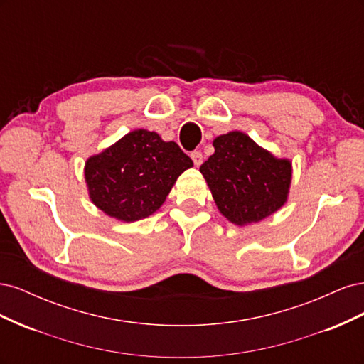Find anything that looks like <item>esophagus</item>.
Returning <instances> with one entry per match:
<instances>
[{
  "mask_svg": "<svg viewBox=\"0 0 364 364\" xmlns=\"http://www.w3.org/2000/svg\"><path fill=\"white\" fill-rule=\"evenodd\" d=\"M191 159H193V162H194V165L196 167H200L202 165V162H203V156H202V151H199V150H194V151H191Z\"/></svg>",
  "mask_w": 364,
  "mask_h": 364,
  "instance_id": "1",
  "label": "esophagus"
}]
</instances>
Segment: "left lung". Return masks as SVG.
Returning <instances> with one entry per match:
<instances>
[{"instance_id":"left-lung-1","label":"left lung","mask_w":364,"mask_h":364,"mask_svg":"<svg viewBox=\"0 0 364 364\" xmlns=\"http://www.w3.org/2000/svg\"><path fill=\"white\" fill-rule=\"evenodd\" d=\"M214 155L200 167L214 200L229 222L246 225L273 214L287 200L291 164L258 147L246 134L214 139Z\"/></svg>"}]
</instances>
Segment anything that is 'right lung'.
<instances>
[{"label": "right lung", "mask_w": 364, "mask_h": 364, "mask_svg": "<svg viewBox=\"0 0 364 364\" xmlns=\"http://www.w3.org/2000/svg\"><path fill=\"white\" fill-rule=\"evenodd\" d=\"M190 167L193 161L176 142L141 129L87 159L85 178L91 200L102 211L136 222L159 209L179 174Z\"/></svg>", "instance_id": "add662e5"}]
</instances>
